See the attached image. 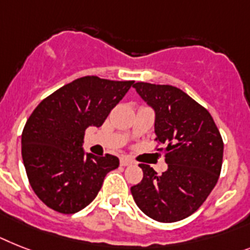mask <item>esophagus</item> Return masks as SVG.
<instances>
[{
	"mask_svg": "<svg viewBox=\"0 0 250 250\" xmlns=\"http://www.w3.org/2000/svg\"><path fill=\"white\" fill-rule=\"evenodd\" d=\"M133 164V161L127 157H121L120 158V165L121 166H129V165Z\"/></svg>",
	"mask_w": 250,
	"mask_h": 250,
	"instance_id": "obj_1",
	"label": "esophagus"
}]
</instances>
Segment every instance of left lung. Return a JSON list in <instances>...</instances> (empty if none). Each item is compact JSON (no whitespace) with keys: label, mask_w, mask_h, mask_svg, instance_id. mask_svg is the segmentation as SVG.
I'll list each match as a JSON object with an SVG mask.
<instances>
[{"label":"left lung","mask_w":250,"mask_h":250,"mask_svg":"<svg viewBox=\"0 0 250 250\" xmlns=\"http://www.w3.org/2000/svg\"><path fill=\"white\" fill-rule=\"evenodd\" d=\"M138 94L156 112V148L164 152L162 175L140 164L143 179L131 187L138 207L158 222H176L201 207L221 174L224 142L211 113L172 85L134 84Z\"/></svg>","instance_id":"1"}]
</instances>
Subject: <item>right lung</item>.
I'll use <instances>...</instances> for the list:
<instances>
[{
	"mask_svg": "<svg viewBox=\"0 0 250 250\" xmlns=\"http://www.w3.org/2000/svg\"><path fill=\"white\" fill-rule=\"evenodd\" d=\"M133 84L83 76L49 94L29 116L21 134L22 162L30 187L47 207L79 212L119 167L116 156L84 153V134L104 123Z\"/></svg>",
	"mask_w": 250,
	"mask_h": 250,
	"instance_id": "right-lung-1",
	"label": "right lung"
}]
</instances>
